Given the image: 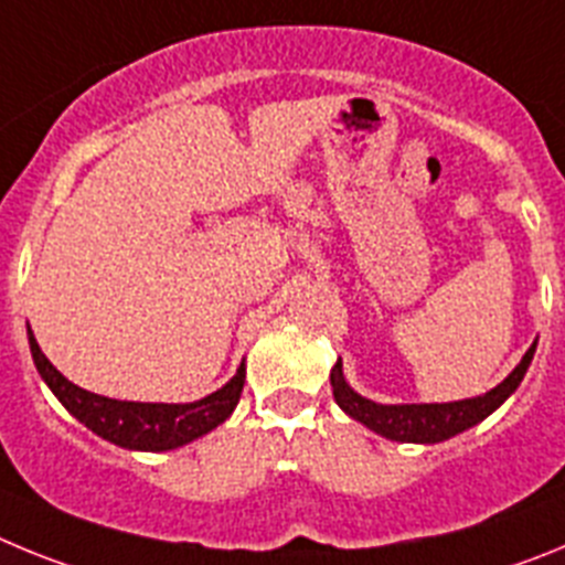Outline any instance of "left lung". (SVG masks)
<instances>
[{"label":"left lung","mask_w":565,"mask_h":565,"mask_svg":"<svg viewBox=\"0 0 565 565\" xmlns=\"http://www.w3.org/2000/svg\"><path fill=\"white\" fill-rule=\"evenodd\" d=\"M537 339L532 342L523 359L518 362V367L503 379L498 387L487 391L483 396L461 398V402H444V404H379L364 398L362 393H356L351 384L344 382L342 373V359H337V364L331 367V387L333 398L351 418H356L359 424H364L367 430H373L376 436L391 438V441L402 444H438L447 441V438L458 436V433L476 427L478 422L495 413L503 402H507L512 393L518 391V384L526 376L532 356H535Z\"/></svg>","instance_id":"left-lung-1"}]
</instances>
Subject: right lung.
Returning a JSON list of instances; mask_svg holds the SVG:
<instances>
[{
    "label": "right lung",
    "mask_w": 565,
    "mask_h": 565,
    "mask_svg": "<svg viewBox=\"0 0 565 565\" xmlns=\"http://www.w3.org/2000/svg\"><path fill=\"white\" fill-rule=\"evenodd\" d=\"M28 342L39 376L53 391V396L64 404V411L76 416L87 430L102 436L104 441L118 444L124 450L167 452L206 436L232 416L239 402V393H243V384H246V362H239L237 373L223 384L221 391L209 393L198 402H118V398L84 391L70 379H64L42 353L30 326Z\"/></svg>",
    "instance_id": "1"
}]
</instances>
